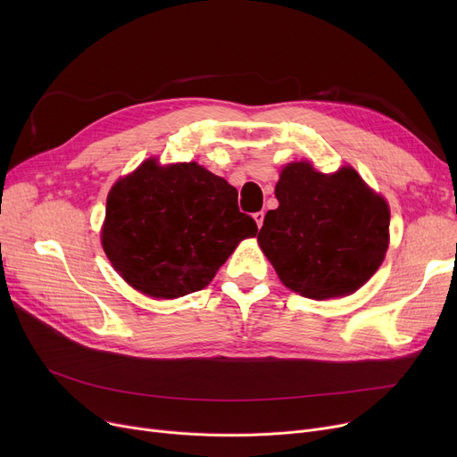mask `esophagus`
Returning <instances> with one entry per match:
<instances>
[{
    "mask_svg": "<svg viewBox=\"0 0 457 457\" xmlns=\"http://www.w3.org/2000/svg\"><path fill=\"white\" fill-rule=\"evenodd\" d=\"M253 219H255V222H257V228H261L262 222H265V212H262V211L253 212Z\"/></svg>",
    "mask_w": 457,
    "mask_h": 457,
    "instance_id": "obj_1",
    "label": "esophagus"
}]
</instances>
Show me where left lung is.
Masks as SVG:
<instances>
[{"mask_svg": "<svg viewBox=\"0 0 457 457\" xmlns=\"http://www.w3.org/2000/svg\"><path fill=\"white\" fill-rule=\"evenodd\" d=\"M278 209L257 233L283 285L305 298L357 291L379 269L389 245V207L350 166L331 176L309 162L283 168Z\"/></svg>", "mask_w": 457, "mask_h": 457, "instance_id": "8db88e82", "label": "left lung"}]
</instances>
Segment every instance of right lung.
Segmentation results:
<instances>
[{"label":"right lung","mask_w":457,"mask_h":457,"mask_svg":"<svg viewBox=\"0 0 457 457\" xmlns=\"http://www.w3.org/2000/svg\"><path fill=\"white\" fill-rule=\"evenodd\" d=\"M237 196L235 187L196 162L144 161L109 192L104 250L144 295L178 298L202 291L237 245L257 233Z\"/></svg>","instance_id":"add662e5"}]
</instances>
